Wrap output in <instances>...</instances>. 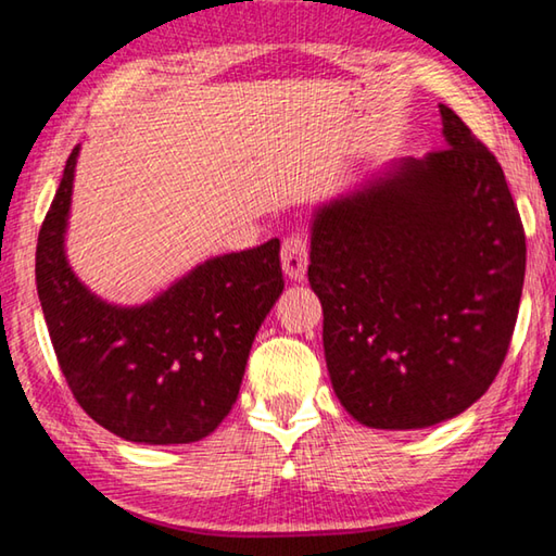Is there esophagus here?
I'll list each match as a JSON object with an SVG mask.
<instances>
[{"label":"esophagus","mask_w":556,"mask_h":556,"mask_svg":"<svg viewBox=\"0 0 556 556\" xmlns=\"http://www.w3.org/2000/svg\"><path fill=\"white\" fill-rule=\"evenodd\" d=\"M308 267V244L306 238L299 232H291L289 238L281 242V269L285 275L294 281H304Z\"/></svg>","instance_id":"obj_1"}]
</instances>
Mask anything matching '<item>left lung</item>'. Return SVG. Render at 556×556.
I'll use <instances>...</instances> for the list:
<instances>
[{
	"label": "left lung",
	"instance_id": "left-lung-1",
	"mask_svg": "<svg viewBox=\"0 0 556 556\" xmlns=\"http://www.w3.org/2000/svg\"><path fill=\"white\" fill-rule=\"evenodd\" d=\"M439 112L444 149L382 166L312 218L326 368L372 429H427L481 400L520 308L527 248L503 168Z\"/></svg>",
	"mask_w": 556,
	"mask_h": 556
}]
</instances>
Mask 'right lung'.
<instances>
[{"instance_id":"add662e5","label":"right lung","mask_w":556,"mask_h":556,"mask_svg":"<svg viewBox=\"0 0 556 556\" xmlns=\"http://www.w3.org/2000/svg\"><path fill=\"white\" fill-rule=\"evenodd\" d=\"M78 154L65 162L36 244V289L65 382L119 439L201 441L238 400L252 341L285 289L279 240L205 260L144 304H112L65 255Z\"/></svg>"}]
</instances>
